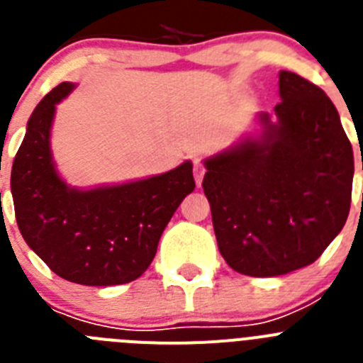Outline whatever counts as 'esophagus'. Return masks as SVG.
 <instances>
[{
    "instance_id": "esophagus-1",
    "label": "esophagus",
    "mask_w": 363,
    "mask_h": 363,
    "mask_svg": "<svg viewBox=\"0 0 363 363\" xmlns=\"http://www.w3.org/2000/svg\"><path fill=\"white\" fill-rule=\"evenodd\" d=\"M205 171H207V169H205L203 163H196V165H194V179H196L198 187H200L201 182H203Z\"/></svg>"
}]
</instances>
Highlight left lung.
I'll use <instances>...</instances> for the list:
<instances>
[{
	"label": "left lung",
	"instance_id": "obj_1",
	"mask_svg": "<svg viewBox=\"0 0 363 363\" xmlns=\"http://www.w3.org/2000/svg\"><path fill=\"white\" fill-rule=\"evenodd\" d=\"M278 121L205 162L218 249L227 265L267 278L307 267L351 209L352 147L333 101L309 79L280 72ZM363 169V163H362Z\"/></svg>",
	"mask_w": 363,
	"mask_h": 363
}]
</instances>
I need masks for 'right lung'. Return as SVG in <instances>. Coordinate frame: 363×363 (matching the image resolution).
I'll return each instance as SVG.
<instances>
[{
	"instance_id": "1",
	"label": "right lung",
	"mask_w": 363,
	"mask_h": 363,
	"mask_svg": "<svg viewBox=\"0 0 363 363\" xmlns=\"http://www.w3.org/2000/svg\"><path fill=\"white\" fill-rule=\"evenodd\" d=\"M72 89L60 83L28 120L11 176L16 221L57 277L98 287L129 284L147 271L163 229L196 187L192 163L114 187H67L54 169L49 134L56 104Z\"/></svg>"
}]
</instances>
